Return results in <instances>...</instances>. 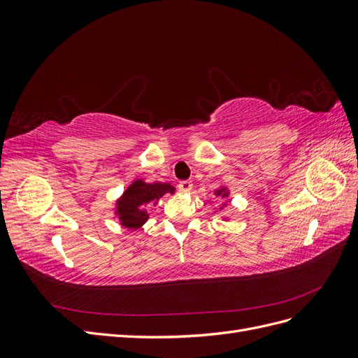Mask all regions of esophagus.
Returning <instances> with one entry per match:
<instances>
[{"mask_svg":"<svg viewBox=\"0 0 358 358\" xmlns=\"http://www.w3.org/2000/svg\"><path fill=\"white\" fill-rule=\"evenodd\" d=\"M178 187H179L180 191L187 192V191H189V189L192 188V182H191V180H180Z\"/></svg>","mask_w":358,"mask_h":358,"instance_id":"34e87169","label":"esophagus"}]
</instances>
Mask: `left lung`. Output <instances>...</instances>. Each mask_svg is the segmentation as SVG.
<instances>
[{"instance_id":"left-lung-1","label":"left lung","mask_w":358,"mask_h":358,"mask_svg":"<svg viewBox=\"0 0 358 358\" xmlns=\"http://www.w3.org/2000/svg\"><path fill=\"white\" fill-rule=\"evenodd\" d=\"M222 191H224V189H218V191H216V196H221Z\"/></svg>"}]
</instances>
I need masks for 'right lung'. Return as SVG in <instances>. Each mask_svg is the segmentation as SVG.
<instances>
[{"mask_svg": "<svg viewBox=\"0 0 358 358\" xmlns=\"http://www.w3.org/2000/svg\"><path fill=\"white\" fill-rule=\"evenodd\" d=\"M166 192H175V188L169 183H145L143 180H136L117 201L116 212L122 225L133 230L142 227L148 220V206L157 204L159 197Z\"/></svg>", "mask_w": 358, "mask_h": 358, "instance_id": "add662e5", "label": "right lung"}]
</instances>
